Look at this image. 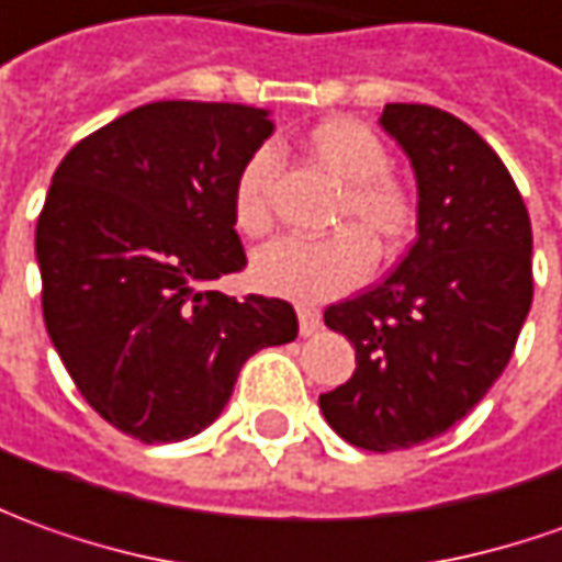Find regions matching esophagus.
<instances>
[{"mask_svg": "<svg viewBox=\"0 0 562 562\" xmlns=\"http://www.w3.org/2000/svg\"><path fill=\"white\" fill-rule=\"evenodd\" d=\"M297 326H301V335H316L323 329V313L311 304H297Z\"/></svg>", "mask_w": 562, "mask_h": 562, "instance_id": "esophagus-1", "label": "esophagus"}]
</instances>
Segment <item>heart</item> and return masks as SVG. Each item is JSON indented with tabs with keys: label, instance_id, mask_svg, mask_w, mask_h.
I'll use <instances>...</instances> for the list:
<instances>
[{
	"label": "heart",
	"instance_id": "obj_1",
	"mask_svg": "<svg viewBox=\"0 0 562 562\" xmlns=\"http://www.w3.org/2000/svg\"><path fill=\"white\" fill-rule=\"evenodd\" d=\"M304 147L313 159L341 181L331 224L345 227L329 236L297 239L285 236L251 258V282L270 295L292 301H326L360 285L378 255L400 251L415 233L418 205L412 190L396 181L391 156L381 137L357 120H323L313 125ZM273 171V153L261 147L243 162L233 181V227L258 239L270 231L267 184Z\"/></svg>",
	"mask_w": 562,
	"mask_h": 562
}]
</instances>
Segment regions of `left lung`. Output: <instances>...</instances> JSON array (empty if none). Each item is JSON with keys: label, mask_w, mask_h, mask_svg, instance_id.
I'll list each match as a JSON object with an SVG mask.
<instances>
[{"label": "left lung", "mask_w": 562, "mask_h": 562, "mask_svg": "<svg viewBox=\"0 0 562 562\" xmlns=\"http://www.w3.org/2000/svg\"><path fill=\"white\" fill-rule=\"evenodd\" d=\"M378 122L415 171L418 239L387 280L326 307L357 369L319 409L347 442L396 452L458 425L505 372L532 307V227L468 122L427 104H387Z\"/></svg>", "instance_id": "obj_1"}]
</instances>
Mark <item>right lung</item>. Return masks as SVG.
<instances>
[{
	"mask_svg": "<svg viewBox=\"0 0 562 562\" xmlns=\"http://www.w3.org/2000/svg\"><path fill=\"white\" fill-rule=\"evenodd\" d=\"M270 110L156 101L82 137L36 224L42 313L91 409L140 442L196 437L243 362L295 341L289 301L215 292L246 267L233 181Z\"/></svg>",
	"mask_w": 562,
	"mask_h": 562,
	"instance_id": "add662e5",
	"label": "right lung"
}]
</instances>
